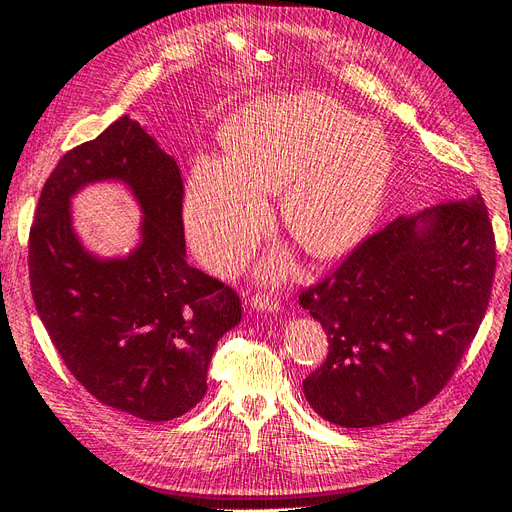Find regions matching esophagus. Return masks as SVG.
<instances>
[{
	"instance_id": "esophagus-1",
	"label": "esophagus",
	"mask_w": 512,
	"mask_h": 512,
	"mask_svg": "<svg viewBox=\"0 0 512 512\" xmlns=\"http://www.w3.org/2000/svg\"><path fill=\"white\" fill-rule=\"evenodd\" d=\"M250 305L260 309V312H277V307H280V299H277L273 292H256L250 299Z\"/></svg>"
}]
</instances>
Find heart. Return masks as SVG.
<instances>
[{
    "label": "heart",
    "instance_id": "heart-1",
    "mask_svg": "<svg viewBox=\"0 0 512 512\" xmlns=\"http://www.w3.org/2000/svg\"><path fill=\"white\" fill-rule=\"evenodd\" d=\"M228 164L198 160L188 228L213 267L247 258L267 218L258 192H282V220L305 252H346L374 220L389 175L384 136L318 94L271 98L226 132Z\"/></svg>",
    "mask_w": 512,
    "mask_h": 512
}]
</instances>
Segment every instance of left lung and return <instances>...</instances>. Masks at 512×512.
I'll use <instances>...</instances> for the list:
<instances>
[{
  "instance_id": "1",
  "label": "left lung",
  "mask_w": 512,
  "mask_h": 512,
  "mask_svg": "<svg viewBox=\"0 0 512 512\" xmlns=\"http://www.w3.org/2000/svg\"><path fill=\"white\" fill-rule=\"evenodd\" d=\"M495 237L485 200H446L363 239L299 305L329 337L303 380L329 423H393L436 397L476 337L491 299Z\"/></svg>"
}]
</instances>
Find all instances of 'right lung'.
I'll list each match as a JSON object with an SVG mask.
<instances>
[{
	"label": "right lung",
	"instance_id": "add662e5",
	"mask_svg": "<svg viewBox=\"0 0 512 512\" xmlns=\"http://www.w3.org/2000/svg\"><path fill=\"white\" fill-rule=\"evenodd\" d=\"M100 178L126 180L146 213L128 259L98 261L71 232L69 196ZM27 265L61 361L104 406L173 421L205 397L213 350L241 320V299L185 260L181 170L136 121L119 117L57 162L29 228Z\"/></svg>",
	"mask_w": 512,
	"mask_h": 512
}]
</instances>
